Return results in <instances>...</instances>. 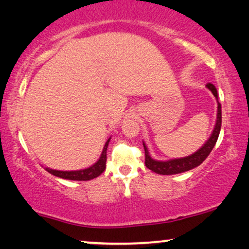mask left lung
<instances>
[{
    "label": "left lung",
    "mask_w": 249,
    "mask_h": 249,
    "mask_svg": "<svg viewBox=\"0 0 249 249\" xmlns=\"http://www.w3.org/2000/svg\"><path fill=\"white\" fill-rule=\"evenodd\" d=\"M206 88L210 90L212 93L214 94V97L217 100V115H216V123H215L214 130L212 132L211 137L208 138V140L205 142L203 147L198 149L196 152L187 157L182 158H175L170 159V160H156V159L151 158L150 154H149L148 148L143 142V148H144V154H145V166L149 170L157 174L161 175H172V174H178L183 173V172L190 171L192 168L199 166L203 163L205 159L207 158V156L211 154V151L213 150L215 143H216L218 134L221 131V124H222V110H221V104L218 102L217 97V90L216 88L211 83H208Z\"/></svg>",
    "instance_id": "1"
}]
</instances>
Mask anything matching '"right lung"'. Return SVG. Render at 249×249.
Listing matches in <instances>:
<instances>
[{
    "label": "right lung",
    "instance_id": "1",
    "mask_svg": "<svg viewBox=\"0 0 249 249\" xmlns=\"http://www.w3.org/2000/svg\"><path fill=\"white\" fill-rule=\"evenodd\" d=\"M110 141V138L108 139L106 142L104 149H102L100 158L98 159V161H95L93 165H91L90 167L84 168V170H78V171H58V170H52V168L45 167V170L49 172L50 174L54 175L57 178H66V180H72V181H89L92 178H98L102 172L106 170V160H107V148Z\"/></svg>",
    "mask_w": 249,
    "mask_h": 249
}]
</instances>
